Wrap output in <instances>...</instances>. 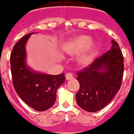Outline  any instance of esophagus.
Returning a JSON list of instances; mask_svg holds the SVG:
<instances>
[{"mask_svg":"<svg viewBox=\"0 0 134 134\" xmlns=\"http://www.w3.org/2000/svg\"><path fill=\"white\" fill-rule=\"evenodd\" d=\"M65 77H66V79H67V80H70V79H71L73 78V76H72V73H70V72H68V73L66 74Z\"/></svg>","mask_w":134,"mask_h":134,"instance_id":"34e87169","label":"esophagus"}]
</instances>
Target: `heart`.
<instances>
[{"label": "heart", "mask_w": 134, "mask_h": 134, "mask_svg": "<svg viewBox=\"0 0 134 134\" xmlns=\"http://www.w3.org/2000/svg\"><path fill=\"white\" fill-rule=\"evenodd\" d=\"M91 43V38L87 36H79L74 39L69 41L64 45V50L70 55H76L86 49ZM94 49L93 47H88L85 54H83L79 58L81 64L86 65L90 62Z\"/></svg>", "instance_id": "heart-1"}]
</instances>
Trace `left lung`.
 Returning a JSON list of instances; mask_svg holds the SVG:
<instances>
[{
	"mask_svg": "<svg viewBox=\"0 0 134 134\" xmlns=\"http://www.w3.org/2000/svg\"><path fill=\"white\" fill-rule=\"evenodd\" d=\"M124 73V58L117 42L95 59L88 67L77 72L80 88L76 94L78 105L87 112H97L111 102L120 89Z\"/></svg>",
	"mask_w": 134,
	"mask_h": 134,
	"instance_id": "left-lung-1",
	"label": "left lung"
}]
</instances>
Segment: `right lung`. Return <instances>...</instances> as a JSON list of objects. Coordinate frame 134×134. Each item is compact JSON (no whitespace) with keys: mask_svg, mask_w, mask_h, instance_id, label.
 Here are the masks:
<instances>
[{"mask_svg":"<svg viewBox=\"0 0 134 134\" xmlns=\"http://www.w3.org/2000/svg\"><path fill=\"white\" fill-rule=\"evenodd\" d=\"M31 34L22 37L12 49V83L19 97L28 106L37 111H44L55 103L57 90L65 81V76L64 72L59 75L38 72L27 67L25 45Z\"/></svg>","mask_w":134,"mask_h":134,"instance_id":"add662e5","label":"right lung"}]
</instances>
